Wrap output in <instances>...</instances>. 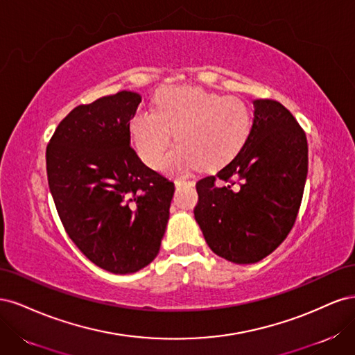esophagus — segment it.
<instances>
[{"label":"esophagus","mask_w":355,"mask_h":355,"mask_svg":"<svg viewBox=\"0 0 355 355\" xmlns=\"http://www.w3.org/2000/svg\"><path fill=\"white\" fill-rule=\"evenodd\" d=\"M176 188H184V187H194V182L192 180H184V179H176L175 180Z\"/></svg>","instance_id":"esophagus-1"}]
</instances>
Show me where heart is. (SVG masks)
Returning <instances> with one entry per match:
<instances>
[{"label": "heart", "instance_id": "b5f03b06", "mask_svg": "<svg viewBox=\"0 0 355 355\" xmlns=\"http://www.w3.org/2000/svg\"><path fill=\"white\" fill-rule=\"evenodd\" d=\"M252 127L247 103L200 87H166L153 102V112L137 111L128 121V133L144 163L158 168L166 158L171 133L178 146L167 168L204 170L223 166L244 145Z\"/></svg>", "mask_w": 355, "mask_h": 355}]
</instances>
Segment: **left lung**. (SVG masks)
Here are the masks:
<instances>
[{
  "label": "left lung",
  "mask_w": 355,
  "mask_h": 355,
  "mask_svg": "<svg viewBox=\"0 0 355 355\" xmlns=\"http://www.w3.org/2000/svg\"><path fill=\"white\" fill-rule=\"evenodd\" d=\"M240 153L197 182L194 216L213 253L247 265L272 253L293 228L308 173V144L280 102L253 101Z\"/></svg>",
  "instance_id": "1"
}]
</instances>
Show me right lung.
<instances>
[{"mask_svg": "<svg viewBox=\"0 0 355 355\" xmlns=\"http://www.w3.org/2000/svg\"><path fill=\"white\" fill-rule=\"evenodd\" d=\"M141 94L118 92L73 108L47 146V178L69 239L94 265L132 274L159 252L175 184L130 146Z\"/></svg>", "mask_w": 355, "mask_h": 355, "instance_id": "right-lung-1", "label": "right lung"}]
</instances>
